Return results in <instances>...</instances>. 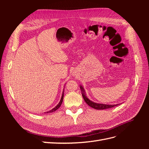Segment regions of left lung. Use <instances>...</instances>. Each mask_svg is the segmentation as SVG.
I'll return each instance as SVG.
<instances>
[{
	"label": "left lung",
	"instance_id": "1",
	"mask_svg": "<svg viewBox=\"0 0 149 149\" xmlns=\"http://www.w3.org/2000/svg\"><path fill=\"white\" fill-rule=\"evenodd\" d=\"M82 92V96L83 97L84 100L85 101V102H86L88 106H89L90 107H91L94 109H99V110H101V109H109V108H112L114 106H118L119 104H114V105H108V104H98V103H96V102H94L91 101H90L88 97H86L85 94L84 93V89L81 86H80Z\"/></svg>",
	"mask_w": 149,
	"mask_h": 149
}]
</instances>
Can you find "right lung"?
<instances>
[{"instance_id":"add662e5","label":"right lung","mask_w":149,"mask_h":149,"mask_svg":"<svg viewBox=\"0 0 149 149\" xmlns=\"http://www.w3.org/2000/svg\"><path fill=\"white\" fill-rule=\"evenodd\" d=\"M63 96H64V93H63V94H62V96H61V100H60V102L58 103V104L56 107H54L53 109H52V110H50V111H49L47 112V113H49V112H54V111H56V110L58 109V108H59V107L61 106V105L62 102H63Z\"/></svg>"}]
</instances>
